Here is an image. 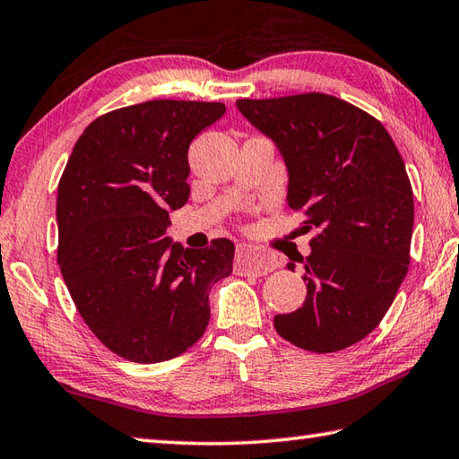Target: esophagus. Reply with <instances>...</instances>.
Listing matches in <instances>:
<instances>
[{"instance_id": "esophagus-1", "label": "esophagus", "mask_w": 459, "mask_h": 459, "mask_svg": "<svg viewBox=\"0 0 459 459\" xmlns=\"http://www.w3.org/2000/svg\"><path fill=\"white\" fill-rule=\"evenodd\" d=\"M237 264L238 271L253 276H264L268 273H273L278 266L273 255H268L264 250H258L255 247H238Z\"/></svg>"}]
</instances>
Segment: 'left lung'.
<instances>
[{
  "label": "left lung",
  "instance_id": "obj_1",
  "mask_svg": "<svg viewBox=\"0 0 459 459\" xmlns=\"http://www.w3.org/2000/svg\"><path fill=\"white\" fill-rule=\"evenodd\" d=\"M238 111L271 139L289 173L286 201L307 214V300L276 314L284 340L338 352L380 325L408 273L414 195L400 152L372 115L342 99L302 93L240 99ZM294 271L296 264H286Z\"/></svg>",
  "mask_w": 459,
  "mask_h": 459
}]
</instances>
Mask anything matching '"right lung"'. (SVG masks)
<instances>
[{"label": "right lung", "instance_id": "right-lung-1", "mask_svg": "<svg viewBox=\"0 0 459 459\" xmlns=\"http://www.w3.org/2000/svg\"><path fill=\"white\" fill-rule=\"evenodd\" d=\"M222 103L159 99L95 119L57 186V263L93 334L127 360L183 354L211 318L212 284L232 273L235 245L185 248L167 237L188 201V145Z\"/></svg>", "mask_w": 459, "mask_h": 459}]
</instances>
